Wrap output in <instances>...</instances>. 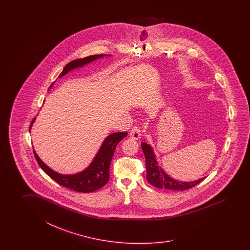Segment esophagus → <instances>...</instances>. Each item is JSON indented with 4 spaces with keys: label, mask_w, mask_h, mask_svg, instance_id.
<instances>
[{
    "label": "esophagus",
    "mask_w": 250,
    "mask_h": 250,
    "mask_svg": "<svg viewBox=\"0 0 250 250\" xmlns=\"http://www.w3.org/2000/svg\"><path fill=\"white\" fill-rule=\"evenodd\" d=\"M129 135H130V137H131L133 139H138V138H141L142 132H141L140 127H139V126H134V127L131 128Z\"/></svg>",
    "instance_id": "obj_1"
}]
</instances>
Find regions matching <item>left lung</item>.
<instances>
[{
	"label": "left lung",
	"instance_id": "obj_1",
	"mask_svg": "<svg viewBox=\"0 0 250 250\" xmlns=\"http://www.w3.org/2000/svg\"><path fill=\"white\" fill-rule=\"evenodd\" d=\"M145 157H146V180L151 185L158 188H165L170 190H186L199 184L207 177L199 179L197 181L183 182L172 179L166 174L165 170L158 166L157 161L152 146L146 143H141Z\"/></svg>",
	"mask_w": 250,
	"mask_h": 250
}]
</instances>
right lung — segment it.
Here are the masks:
<instances>
[{
	"label": "right lung",
	"instance_id": "obj_1",
	"mask_svg": "<svg viewBox=\"0 0 250 250\" xmlns=\"http://www.w3.org/2000/svg\"><path fill=\"white\" fill-rule=\"evenodd\" d=\"M104 54H96L91 55L85 58L77 59L67 64L63 68L62 73L59 75V78L63 77L69 71L76 68L83 67L85 64L90 63L91 62L104 57ZM53 83L50 86H53ZM36 117L34 118L30 124L29 130L32 127ZM127 132L112 133L109 135L102 144L101 147L97 152L93 162L85 170L71 175H63L52 170L45 165L42 160L38 157L36 151L34 150V155L38 161V165L42 168V170L47 174L53 181H56L62 186L66 187L72 190L82 193H89L98 190L106 184L110 178V165L112 162V156L115 152V148L118 144L120 143L123 138L127 137Z\"/></svg>",
	"mask_w": 250,
	"mask_h": 250
}]
</instances>
